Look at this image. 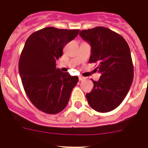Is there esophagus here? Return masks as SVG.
I'll return each instance as SVG.
<instances>
[{
    "instance_id": "1",
    "label": "esophagus",
    "mask_w": 148,
    "mask_h": 148,
    "mask_svg": "<svg viewBox=\"0 0 148 148\" xmlns=\"http://www.w3.org/2000/svg\"><path fill=\"white\" fill-rule=\"evenodd\" d=\"M84 77H82V76H79V81H82V80H84Z\"/></svg>"
}]
</instances>
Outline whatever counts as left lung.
<instances>
[{
    "mask_svg": "<svg viewBox=\"0 0 148 148\" xmlns=\"http://www.w3.org/2000/svg\"><path fill=\"white\" fill-rule=\"evenodd\" d=\"M79 35L91 45L89 63H98L99 81L86 97L92 109L108 112L117 108L130 90L134 76L130 50L122 36L98 26L82 30Z\"/></svg>",
    "mask_w": 148,
    "mask_h": 148,
    "instance_id": "obj_1",
    "label": "left lung"
}]
</instances>
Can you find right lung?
Masks as SVG:
<instances>
[{"instance_id":"add662e5","label":"right lung","mask_w":148,"mask_h":148,"mask_svg":"<svg viewBox=\"0 0 148 148\" xmlns=\"http://www.w3.org/2000/svg\"><path fill=\"white\" fill-rule=\"evenodd\" d=\"M79 30L46 27L33 33L21 53L18 71L28 99L41 111L55 114L66 107L78 77L56 68L64 47Z\"/></svg>"}]
</instances>
